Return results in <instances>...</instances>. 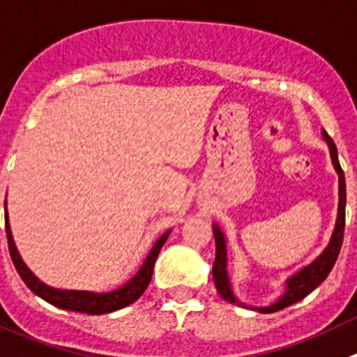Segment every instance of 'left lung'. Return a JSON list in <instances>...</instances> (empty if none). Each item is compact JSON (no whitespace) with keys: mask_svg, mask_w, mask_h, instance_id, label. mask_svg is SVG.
<instances>
[{"mask_svg":"<svg viewBox=\"0 0 357 357\" xmlns=\"http://www.w3.org/2000/svg\"><path fill=\"white\" fill-rule=\"evenodd\" d=\"M324 138L328 144L331 149V158H333L334 169L340 174V208H337V221L336 228H334L333 238H331V244L327 246L324 253H321L318 259L309 264L307 268H303L302 271H298L294 277H291L287 280L286 293L278 302H275L269 307H260V312H277L280 309H286L293 303L300 302L302 298H305L311 291H314L316 287L320 286L321 282L327 278V275L331 273L333 266L336 264V259L340 255V250H342L343 244V231H345V201H347V190H345V174H343L342 165L337 161V149L334 145L333 138L327 135V131H324ZM213 237H215V260H213V284H215L217 293L221 294V298L230 303H241L235 300L234 293L230 289V282H228V275H226V243L225 235L221 234V230L213 226Z\"/></svg>","mask_w":357,"mask_h":357,"instance_id":"obj_1","label":"left lung"}]
</instances>
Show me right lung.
<instances>
[{"label":"right lung","instance_id":"right-lung-1","mask_svg":"<svg viewBox=\"0 0 357 357\" xmlns=\"http://www.w3.org/2000/svg\"><path fill=\"white\" fill-rule=\"evenodd\" d=\"M5 228H7L8 252H10L12 262H14L15 269H17V273H20V277L23 278L24 284L29 286V289L32 291L33 294H37V296H41V298L46 300L48 303L55 305V307L66 309V311L86 312V314H105V312L119 311V309L126 307V305H129V303L136 302V300L140 298L142 294H144V291L147 289L151 278H153V269L154 262H156L158 259V253H160L161 246L165 244L167 237H169V231H167V234H163L158 238V243L154 244L151 253L147 255L140 271L136 273L135 277L127 282L126 286L120 287V289L116 291H111V293H88V291L54 289V287H48L46 284L37 280L32 273H30V269L24 266L20 253L15 250L7 215H5Z\"/></svg>","mask_w":357,"mask_h":357}]
</instances>
